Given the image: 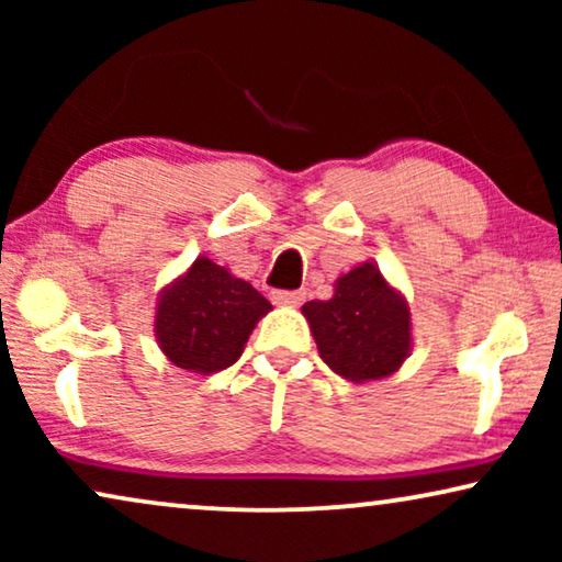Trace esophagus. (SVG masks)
I'll use <instances>...</instances> for the list:
<instances>
[{"mask_svg": "<svg viewBox=\"0 0 562 562\" xmlns=\"http://www.w3.org/2000/svg\"><path fill=\"white\" fill-rule=\"evenodd\" d=\"M304 296H306V291H302V289H296V291H273V294H271L273 304H281V306H299V304L304 302Z\"/></svg>", "mask_w": 562, "mask_h": 562, "instance_id": "obj_1", "label": "esophagus"}]
</instances>
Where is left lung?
<instances>
[{"instance_id":"8db88e82","label":"left lung","mask_w":562,"mask_h":562,"mask_svg":"<svg viewBox=\"0 0 562 562\" xmlns=\"http://www.w3.org/2000/svg\"><path fill=\"white\" fill-rule=\"evenodd\" d=\"M302 312L322 360L356 383L391 375L409 352V306L371 263L352 268L333 299H314Z\"/></svg>"}]
</instances>
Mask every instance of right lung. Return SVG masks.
I'll use <instances>...</instances> for the list:
<instances>
[{
  "instance_id": "right-lung-1",
  "label": "right lung",
  "mask_w": 562,
  "mask_h": 562,
  "mask_svg": "<svg viewBox=\"0 0 562 562\" xmlns=\"http://www.w3.org/2000/svg\"><path fill=\"white\" fill-rule=\"evenodd\" d=\"M268 299L210 258H196L181 281L164 291L156 337L171 363L194 373L225 371L243 356Z\"/></svg>"
}]
</instances>
